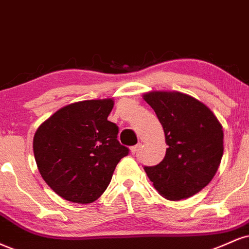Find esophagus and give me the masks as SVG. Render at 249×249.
I'll use <instances>...</instances> for the list:
<instances>
[{"label":"esophagus","mask_w":249,"mask_h":249,"mask_svg":"<svg viewBox=\"0 0 249 249\" xmlns=\"http://www.w3.org/2000/svg\"><path fill=\"white\" fill-rule=\"evenodd\" d=\"M140 147H142V143H138V145H136V146H132V147H131L130 148V151H131V153H132V154H136L137 153V152L138 151H139V149H140Z\"/></svg>","instance_id":"esophagus-1"}]
</instances>
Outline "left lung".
Wrapping results in <instances>:
<instances>
[{
    "instance_id": "obj_1",
    "label": "left lung",
    "mask_w": 249,
    "mask_h": 249,
    "mask_svg": "<svg viewBox=\"0 0 249 249\" xmlns=\"http://www.w3.org/2000/svg\"><path fill=\"white\" fill-rule=\"evenodd\" d=\"M142 97L157 113L168 145L160 163L143 169L166 199L194 196L219 168L224 153L220 122L204 103L183 92L149 91Z\"/></svg>"
}]
</instances>
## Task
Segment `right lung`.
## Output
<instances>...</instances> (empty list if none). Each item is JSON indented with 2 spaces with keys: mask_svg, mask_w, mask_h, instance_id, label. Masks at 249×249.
<instances>
[{
  "mask_svg": "<svg viewBox=\"0 0 249 249\" xmlns=\"http://www.w3.org/2000/svg\"><path fill=\"white\" fill-rule=\"evenodd\" d=\"M112 98L68 104L36 131L34 153L41 178L70 202H95L111 181L128 148L117 140L118 127L107 121Z\"/></svg>",
  "mask_w": 249,
  "mask_h": 249,
  "instance_id": "1",
  "label": "right lung"
}]
</instances>
